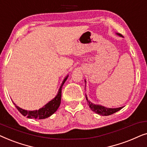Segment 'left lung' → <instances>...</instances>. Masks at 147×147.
Returning a JSON list of instances; mask_svg holds the SVG:
<instances>
[{"mask_svg": "<svg viewBox=\"0 0 147 147\" xmlns=\"http://www.w3.org/2000/svg\"><path fill=\"white\" fill-rule=\"evenodd\" d=\"M118 36L120 37H123L121 34L120 33H116ZM86 82V80H85ZM86 98L87 100L88 106L90 108L92 111L96 112V114H99V115L102 116H109L111 114L115 113V112L119 111L120 110H121L123 107H120V108H106L104 106H102L101 105H98V104H92L90 100H88L87 96L86 95Z\"/></svg>", "mask_w": 147, "mask_h": 147, "instance_id": "8db88e82", "label": "left lung"}]
</instances>
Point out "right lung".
Returning a JSON list of instances; mask_svg holds the SVG:
<instances>
[{
  "instance_id": "add662e5",
  "label": "right lung",
  "mask_w": 147,
  "mask_h": 147,
  "mask_svg": "<svg viewBox=\"0 0 147 147\" xmlns=\"http://www.w3.org/2000/svg\"><path fill=\"white\" fill-rule=\"evenodd\" d=\"M68 76H66V78L63 80V82H62L61 86H60L59 91L57 96L53 98V100H51V101L48 102L47 104H46L43 107L40 108L38 110H33V111H27V110H23L22 108H19V106H17L16 104H15L16 108H17V110H19L22 115L24 116H27V118H35V119H45L49 117L50 116H51L52 114L55 113L56 110L58 109V108L59 107L60 104H61V88L63 87L64 83L66 81V80L67 79Z\"/></svg>"
}]
</instances>
